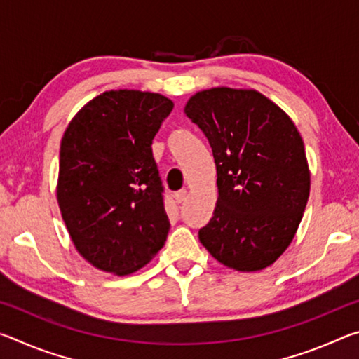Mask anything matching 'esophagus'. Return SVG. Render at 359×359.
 I'll list each match as a JSON object with an SVG mask.
<instances>
[{
  "mask_svg": "<svg viewBox=\"0 0 359 359\" xmlns=\"http://www.w3.org/2000/svg\"><path fill=\"white\" fill-rule=\"evenodd\" d=\"M187 196H188V191L187 190H180V191H177V193L174 194L175 201H177V203H184L185 199H187Z\"/></svg>",
  "mask_w": 359,
  "mask_h": 359,
  "instance_id": "34e87169",
  "label": "esophagus"
}]
</instances>
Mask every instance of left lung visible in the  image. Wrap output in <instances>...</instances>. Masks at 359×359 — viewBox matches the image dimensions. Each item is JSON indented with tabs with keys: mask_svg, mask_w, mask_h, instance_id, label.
<instances>
[{
	"mask_svg": "<svg viewBox=\"0 0 359 359\" xmlns=\"http://www.w3.org/2000/svg\"><path fill=\"white\" fill-rule=\"evenodd\" d=\"M185 114L208 137L217 166V205L199 241L231 269H264L291 244L311 193L299 131L257 90H203Z\"/></svg>",
	"mask_w": 359,
	"mask_h": 359,
	"instance_id": "1",
	"label": "left lung"
}]
</instances>
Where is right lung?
Segmentation results:
<instances>
[{
    "label": "right lung",
    "mask_w": 359,
    "mask_h": 359,
    "mask_svg": "<svg viewBox=\"0 0 359 359\" xmlns=\"http://www.w3.org/2000/svg\"><path fill=\"white\" fill-rule=\"evenodd\" d=\"M172 107L158 93L111 90L65 131L58 205L76 250L96 269L128 276L165 245L169 218L151 141Z\"/></svg>",
    "instance_id": "right-lung-1"
}]
</instances>
